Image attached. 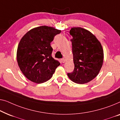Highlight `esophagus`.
Here are the masks:
<instances>
[{
	"mask_svg": "<svg viewBox=\"0 0 120 120\" xmlns=\"http://www.w3.org/2000/svg\"><path fill=\"white\" fill-rule=\"evenodd\" d=\"M61 60V62H62V63H64V62H65V59L64 58H62Z\"/></svg>",
	"mask_w": 120,
	"mask_h": 120,
	"instance_id": "34e87169",
	"label": "esophagus"
}]
</instances>
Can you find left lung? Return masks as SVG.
<instances>
[{
	"instance_id": "1",
	"label": "left lung",
	"mask_w": 120,
	"mask_h": 120,
	"mask_svg": "<svg viewBox=\"0 0 120 120\" xmlns=\"http://www.w3.org/2000/svg\"><path fill=\"white\" fill-rule=\"evenodd\" d=\"M70 34L73 37L75 68L67 75L75 83H87L97 76L102 66L104 54L102 45L95 36L85 29L72 28Z\"/></svg>"
}]
</instances>
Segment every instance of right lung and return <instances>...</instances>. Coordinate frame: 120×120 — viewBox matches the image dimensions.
Returning <instances> with one entry per match:
<instances>
[{
	"mask_svg": "<svg viewBox=\"0 0 120 120\" xmlns=\"http://www.w3.org/2000/svg\"><path fill=\"white\" fill-rule=\"evenodd\" d=\"M59 30L41 26L30 30L22 38L17 52V60L20 70L31 82L39 84L52 77L60 65L52 56L50 43Z\"/></svg>",
	"mask_w": 120,
	"mask_h": 120,
	"instance_id": "add662e5",
	"label": "right lung"
}]
</instances>
